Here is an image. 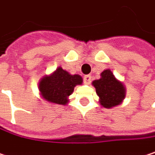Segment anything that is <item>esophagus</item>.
<instances>
[{
    "label": "esophagus",
    "mask_w": 155,
    "mask_h": 155,
    "mask_svg": "<svg viewBox=\"0 0 155 155\" xmlns=\"http://www.w3.org/2000/svg\"><path fill=\"white\" fill-rule=\"evenodd\" d=\"M83 79H84V83H85L86 85H89L90 82H91V77L88 76V75H87V76H85Z\"/></svg>",
    "instance_id": "esophagus-1"
}]
</instances>
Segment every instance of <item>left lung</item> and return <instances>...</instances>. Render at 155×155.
Wrapping results in <instances>:
<instances>
[{
    "instance_id": "left-lung-1",
    "label": "left lung",
    "mask_w": 155,
    "mask_h": 155,
    "mask_svg": "<svg viewBox=\"0 0 155 155\" xmlns=\"http://www.w3.org/2000/svg\"><path fill=\"white\" fill-rule=\"evenodd\" d=\"M92 85L99 97L100 105L106 108H111L120 105L125 97V87L122 82L117 80L110 69L101 73L99 79L94 80Z\"/></svg>"
}]
</instances>
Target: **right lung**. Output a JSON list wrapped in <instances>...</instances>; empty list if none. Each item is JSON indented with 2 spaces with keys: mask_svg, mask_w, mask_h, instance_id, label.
Masks as SVG:
<instances>
[{
  "mask_svg": "<svg viewBox=\"0 0 155 155\" xmlns=\"http://www.w3.org/2000/svg\"><path fill=\"white\" fill-rule=\"evenodd\" d=\"M83 82L79 75H71L58 67L52 74L43 77L39 83V89L42 97L48 102L67 105L68 97L73 93L77 85Z\"/></svg>",
  "mask_w": 155,
  "mask_h": 155,
  "instance_id": "add662e5",
  "label": "right lung"
}]
</instances>
